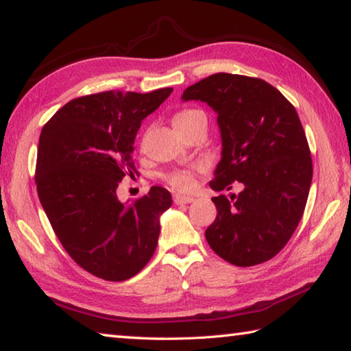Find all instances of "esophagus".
Masks as SVG:
<instances>
[{"label":"esophagus","instance_id":"34e87169","mask_svg":"<svg viewBox=\"0 0 351 351\" xmlns=\"http://www.w3.org/2000/svg\"><path fill=\"white\" fill-rule=\"evenodd\" d=\"M175 204H190L193 201V197H186V195H173Z\"/></svg>","mask_w":351,"mask_h":351}]
</instances>
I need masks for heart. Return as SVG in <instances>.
<instances>
[{"instance_id":"heart-1","label":"heart","mask_w":351,"mask_h":351,"mask_svg":"<svg viewBox=\"0 0 351 351\" xmlns=\"http://www.w3.org/2000/svg\"><path fill=\"white\" fill-rule=\"evenodd\" d=\"M198 116H204L203 111L199 110H181L173 116V125L180 132V130L186 128L190 122H193ZM165 181H167L171 187L176 190H189L192 187L193 175L192 170L182 169V170H173L165 175Z\"/></svg>"}]
</instances>
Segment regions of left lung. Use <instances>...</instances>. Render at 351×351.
Returning <instances> with one entry per match:
<instances>
[{
	"instance_id": "left-lung-1",
	"label": "left lung",
	"mask_w": 351,
	"mask_h": 351,
	"mask_svg": "<svg viewBox=\"0 0 351 351\" xmlns=\"http://www.w3.org/2000/svg\"><path fill=\"white\" fill-rule=\"evenodd\" d=\"M217 112L221 159L209 186L239 195L212 198L217 218L206 229L213 252L235 266H254L282 251L304 215L313 180L311 153L297 111L255 77L218 73L182 93Z\"/></svg>"
}]
</instances>
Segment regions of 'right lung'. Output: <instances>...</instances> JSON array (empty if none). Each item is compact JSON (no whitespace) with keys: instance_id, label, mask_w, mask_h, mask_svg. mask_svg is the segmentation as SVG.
<instances>
[{"instance_id":"right-lung-1","label":"right lung","mask_w":351,"mask_h":351,"mask_svg":"<svg viewBox=\"0 0 351 351\" xmlns=\"http://www.w3.org/2000/svg\"><path fill=\"white\" fill-rule=\"evenodd\" d=\"M171 91L90 94L62 106L41 130L35 170L40 203L71 258L104 280L136 276L156 249L159 218L171 206L169 190L153 186L127 204L116 189L123 176L138 173L136 134Z\"/></svg>"}]
</instances>
